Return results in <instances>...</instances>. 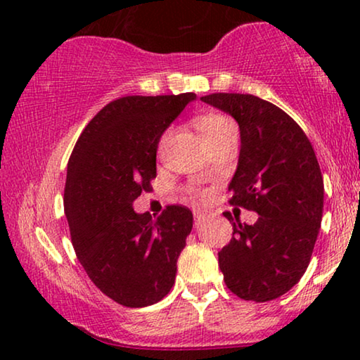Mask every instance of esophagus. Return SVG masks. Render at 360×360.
<instances>
[{"label":"esophagus","instance_id":"1","mask_svg":"<svg viewBox=\"0 0 360 360\" xmlns=\"http://www.w3.org/2000/svg\"><path fill=\"white\" fill-rule=\"evenodd\" d=\"M193 214H195V226H196V228H198V226L206 219V216H208V213H205V211H201V210H195Z\"/></svg>","mask_w":360,"mask_h":360}]
</instances>
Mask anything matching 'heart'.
Wrapping results in <instances>:
<instances>
[{"label": "heart", "instance_id": "b5f03b06", "mask_svg": "<svg viewBox=\"0 0 360 360\" xmlns=\"http://www.w3.org/2000/svg\"><path fill=\"white\" fill-rule=\"evenodd\" d=\"M196 126H198V131L205 142L213 141L216 137L223 136L229 131H236L234 124L228 120V117L223 115H216V112H210V115L198 117ZM164 139H162V142H164Z\"/></svg>", "mask_w": 360, "mask_h": 360}]
</instances>
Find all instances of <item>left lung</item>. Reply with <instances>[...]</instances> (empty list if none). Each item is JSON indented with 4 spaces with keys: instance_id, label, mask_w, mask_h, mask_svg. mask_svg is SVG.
Returning <instances> with one entry per match:
<instances>
[{
    "instance_id": "1",
    "label": "left lung",
    "mask_w": 360,
    "mask_h": 360,
    "mask_svg": "<svg viewBox=\"0 0 360 360\" xmlns=\"http://www.w3.org/2000/svg\"><path fill=\"white\" fill-rule=\"evenodd\" d=\"M201 101L239 124L231 205L259 214L250 226L231 223L233 239L218 252L219 269L239 298L270 302L303 277L321 228L324 185L316 155L302 127L262 98L213 93Z\"/></svg>"
}]
</instances>
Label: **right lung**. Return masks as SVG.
Segmentation results:
<instances>
[{"label": "right lung", "mask_w": 360, "mask_h": 360, "mask_svg": "<svg viewBox=\"0 0 360 360\" xmlns=\"http://www.w3.org/2000/svg\"><path fill=\"white\" fill-rule=\"evenodd\" d=\"M195 93L124 96L88 122L67 167L65 216L77 257L106 297L129 308L160 302L193 228L185 206L159 218L132 208L157 175V147Z\"/></svg>", "instance_id": "right-lung-1"}]
</instances>
